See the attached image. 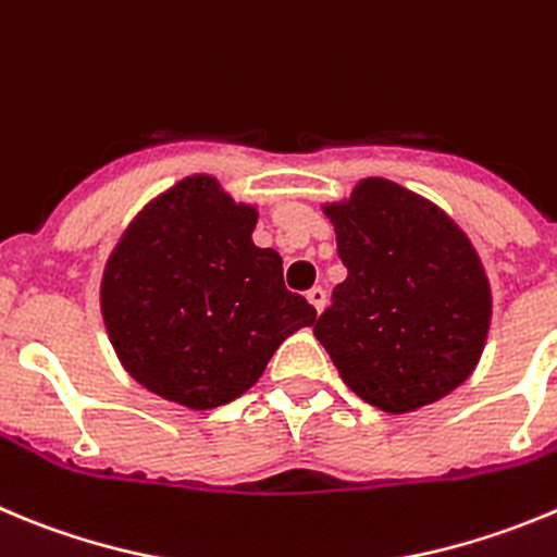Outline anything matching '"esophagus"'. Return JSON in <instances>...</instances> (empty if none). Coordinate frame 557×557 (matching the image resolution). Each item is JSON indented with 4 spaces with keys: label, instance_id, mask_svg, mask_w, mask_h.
Returning a JSON list of instances; mask_svg holds the SVG:
<instances>
[{
    "label": "esophagus",
    "instance_id": "34e87169",
    "mask_svg": "<svg viewBox=\"0 0 557 557\" xmlns=\"http://www.w3.org/2000/svg\"><path fill=\"white\" fill-rule=\"evenodd\" d=\"M306 298H309V304H312L318 312H323L325 304H329V295H325L323 287H312L309 293H306Z\"/></svg>",
    "mask_w": 557,
    "mask_h": 557
}]
</instances>
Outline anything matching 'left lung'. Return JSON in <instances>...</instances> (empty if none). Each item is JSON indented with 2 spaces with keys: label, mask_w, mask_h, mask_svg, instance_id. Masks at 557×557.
<instances>
[{
  "label": "left lung",
  "mask_w": 557,
  "mask_h": 557,
  "mask_svg": "<svg viewBox=\"0 0 557 557\" xmlns=\"http://www.w3.org/2000/svg\"><path fill=\"white\" fill-rule=\"evenodd\" d=\"M348 278L314 336L370 406L408 414L472 375L492 323L475 245L445 209L389 178H361L325 203Z\"/></svg>",
  "instance_id": "8db88e82"
}]
</instances>
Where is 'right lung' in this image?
Instances as JSON below:
<instances>
[{
    "label": "right lung",
    "instance_id": "add662e5",
    "mask_svg": "<svg viewBox=\"0 0 557 557\" xmlns=\"http://www.w3.org/2000/svg\"><path fill=\"white\" fill-rule=\"evenodd\" d=\"M257 207L193 173L149 201L112 248L101 318L140 386L185 408L232 403L262 379L312 304L284 287L282 257L253 245Z\"/></svg>",
    "mask_w": 557,
    "mask_h": 557
}]
</instances>
